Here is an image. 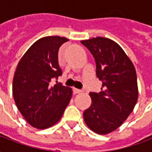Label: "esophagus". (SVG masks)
<instances>
[{"mask_svg":"<svg viewBox=\"0 0 152 152\" xmlns=\"http://www.w3.org/2000/svg\"><path fill=\"white\" fill-rule=\"evenodd\" d=\"M73 92H74V94H80V93L82 92V90H80V89H76V88H74V89H73Z\"/></svg>","mask_w":152,"mask_h":152,"instance_id":"1","label":"esophagus"}]
</instances>
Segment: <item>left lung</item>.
<instances>
[{
  "label": "left lung",
  "mask_w": 152,
  "mask_h": 152,
  "mask_svg": "<svg viewBox=\"0 0 152 152\" xmlns=\"http://www.w3.org/2000/svg\"><path fill=\"white\" fill-rule=\"evenodd\" d=\"M81 44L94 58L96 75L102 82L101 92L89 93L92 103L84 112V120L96 134H107L123 124L136 105V71L122 48L111 39L99 37Z\"/></svg>",
  "instance_id": "8db88e82"
}]
</instances>
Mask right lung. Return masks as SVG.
I'll return each mask as SVG.
<instances>
[{"mask_svg": "<svg viewBox=\"0 0 152 152\" xmlns=\"http://www.w3.org/2000/svg\"><path fill=\"white\" fill-rule=\"evenodd\" d=\"M68 39L58 36L37 40L19 61L13 80V96L22 115L32 127L44 129L59 121L72 98L70 87L51 80L62 76L58 53Z\"/></svg>", "mask_w": 152, "mask_h": 152, "instance_id": "1", "label": "right lung"}]
</instances>
